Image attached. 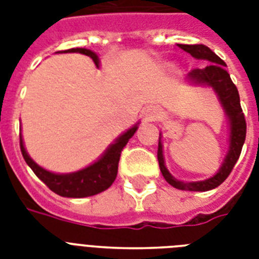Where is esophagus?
Instances as JSON below:
<instances>
[{
    "mask_svg": "<svg viewBox=\"0 0 259 259\" xmlns=\"http://www.w3.org/2000/svg\"><path fill=\"white\" fill-rule=\"evenodd\" d=\"M145 117L148 121H154L158 117V111L156 109H148L145 113Z\"/></svg>",
    "mask_w": 259,
    "mask_h": 259,
    "instance_id": "obj_1",
    "label": "esophagus"
}]
</instances>
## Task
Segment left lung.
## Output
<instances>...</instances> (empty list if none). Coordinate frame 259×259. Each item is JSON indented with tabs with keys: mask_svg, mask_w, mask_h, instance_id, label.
Returning a JSON list of instances; mask_svg holds the SVG:
<instances>
[{
	"mask_svg": "<svg viewBox=\"0 0 259 259\" xmlns=\"http://www.w3.org/2000/svg\"><path fill=\"white\" fill-rule=\"evenodd\" d=\"M179 48L185 51L187 54L193 56L195 59L207 60L209 64L204 68H193L188 74V79L197 84H207L211 86L217 91L218 97L221 99L222 106L225 107V111L230 119L231 125V136H230V150L225 158L223 165L221 166L219 172L211 179L204 181H193V183H184V181L176 180L175 177L168 172L164 162L162 156V145L161 141H158L157 158L160 164L162 176L172 187L183 191H209V189L217 188L223 181L229 177L233 168L237 164L238 158L241 156L242 146L246 140V119L245 114L242 111L241 99L238 93L237 86L234 84L230 74L226 71V63L218 56L215 52L209 50L208 47L203 44H177Z\"/></svg>",
	"mask_w": 259,
	"mask_h": 259,
	"instance_id": "8db88e82",
	"label": "left lung"
}]
</instances>
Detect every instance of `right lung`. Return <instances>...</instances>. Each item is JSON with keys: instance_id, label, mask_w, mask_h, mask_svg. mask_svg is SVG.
Returning <instances> with one entry per match:
<instances>
[{"instance_id": "add662e5", "label": "right lung", "mask_w": 259, "mask_h": 259, "mask_svg": "<svg viewBox=\"0 0 259 259\" xmlns=\"http://www.w3.org/2000/svg\"><path fill=\"white\" fill-rule=\"evenodd\" d=\"M63 52H79V54L87 55L93 59L95 66L98 67L99 64L97 54L93 51L86 50V48H72V50L63 51ZM136 130H137V125L122 134L119 138H117V141L114 142L113 145L106 150V153L97 162H94L93 165L78 170V172L67 173V175H56V173L48 172V170L42 169L41 166H38L26 153L21 136H20V149H21L22 157L26 164L30 166V169L33 170L34 175L52 192L64 197L93 196L99 192H103L114 183L115 177H117L118 162H119L122 150L130 138L133 137Z\"/></svg>"}]
</instances>
